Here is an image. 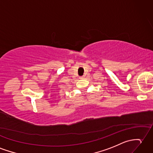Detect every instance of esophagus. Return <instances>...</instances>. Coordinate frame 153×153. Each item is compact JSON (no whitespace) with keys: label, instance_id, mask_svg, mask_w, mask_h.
<instances>
[{"label":"esophagus","instance_id":"esophagus-1","mask_svg":"<svg viewBox=\"0 0 153 153\" xmlns=\"http://www.w3.org/2000/svg\"><path fill=\"white\" fill-rule=\"evenodd\" d=\"M85 78V76H80L79 77V79H84Z\"/></svg>","mask_w":153,"mask_h":153}]
</instances>
